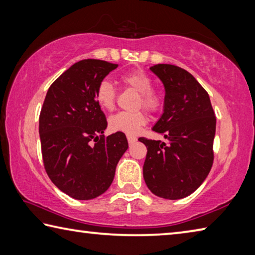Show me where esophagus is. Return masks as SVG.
<instances>
[{
    "instance_id": "obj_1",
    "label": "esophagus",
    "mask_w": 255,
    "mask_h": 255,
    "mask_svg": "<svg viewBox=\"0 0 255 255\" xmlns=\"http://www.w3.org/2000/svg\"><path fill=\"white\" fill-rule=\"evenodd\" d=\"M127 137H128V144H133V143H134V142L137 140V139H136V136H134V135H131V134H128V135H127Z\"/></svg>"
}]
</instances>
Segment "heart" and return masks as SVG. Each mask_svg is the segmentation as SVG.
Listing matches in <instances>:
<instances>
[{
  "label": "heart",
  "instance_id": "heart-1",
  "mask_svg": "<svg viewBox=\"0 0 255 255\" xmlns=\"http://www.w3.org/2000/svg\"><path fill=\"white\" fill-rule=\"evenodd\" d=\"M121 83L139 94L136 106H143L150 112H155L161 106V96L152 89V79L142 69L125 73L120 77ZM95 100L102 110L112 111L115 105V89L109 80H102L95 93ZM146 122V116L142 111L120 112L109 119V127L114 132L134 134Z\"/></svg>",
  "mask_w": 255,
  "mask_h": 255
}]
</instances>
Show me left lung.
I'll return each instance as SVG.
<instances>
[{
  "label": "left lung",
  "mask_w": 255,
  "mask_h": 255,
  "mask_svg": "<svg viewBox=\"0 0 255 255\" xmlns=\"http://www.w3.org/2000/svg\"><path fill=\"white\" fill-rule=\"evenodd\" d=\"M161 80L163 113L152 130L166 142L140 137L148 153L143 178L151 193L164 199L185 198L211 171L216 118L207 92L193 75L178 66L150 67Z\"/></svg>",
  "instance_id": "obj_1"
}]
</instances>
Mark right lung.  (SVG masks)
I'll use <instances>...</instances> for the list:
<instances>
[{
	"mask_svg": "<svg viewBox=\"0 0 255 255\" xmlns=\"http://www.w3.org/2000/svg\"><path fill=\"white\" fill-rule=\"evenodd\" d=\"M118 65L98 59L76 62L49 87L39 118L44 169L71 198L88 200L109 189L128 144L122 132L105 136V114L96 88Z\"/></svg>",
	"mask_w": 255,
	"mask_h": 255,
	"instance_id": "1",
	"label": "right lung"
}]
</instances>
